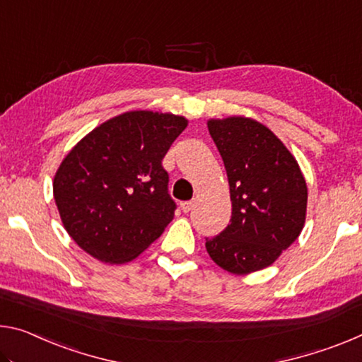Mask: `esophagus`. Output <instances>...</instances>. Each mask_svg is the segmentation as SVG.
Here are the masks:
<instances>
[{"instance_id":"esophagus-1","label":"esophagus","mask_w":362,"mask_h":362,"mask_svg":"<svg viewBox=\"0 0 362 362\" xmlns=\"http://www.w3.org/2000/svg\"><path fill=\"white\" fill-rule=\"evenodd\" d=\"M193 206H194V202H182L180 203V208L183 212H190L193 209Z\"/></svg>"}]
</instances>
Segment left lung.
I'll list each match as a JSON object with an SVG mask.
<instances>
[{
    "label": "left lung",
    "instance_id": "1",
    "mask_svg": "<svg viewBox=\"0 0 362 362\" xmlns=\"http://www.w3.org/2000/svg\"><path fill=\"white\" fill-rule=\"evenodd\" d=\"M209 134L230 185L232 219L206 251L217 266L243 275L261 271L301 233L308 187L300 165L266 125L248 117L211 119Z\"/></svg>",
    "mask_w": 362,
    "mask_h": 362
}]
</instances>
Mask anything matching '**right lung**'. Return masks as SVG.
Listing matches in <instances>:
<instances>
[{"label":"right lung","mask_w":362,"mask_h":362,"mask_svg":"<svg viewBox=\"0 0 362 362\" xmlns=\"http://www.w3.org/2000/svg\"><path fill=\"white\" fill-rule=\"evenodd\" d=\"M188 120L130 111L91 130L69 151L53 182L64 228L107 264L135 259L174 219L163 159Z\"/></svg>","instance_id":"obj_1"}]
</instances>
